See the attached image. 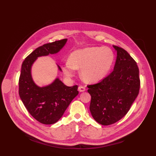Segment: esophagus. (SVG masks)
<instances>
[{
  "label": "esophagus",
  "mask_w": 156,
  "mask_h": 156,
  "mask_svg": "<svg viewBox=\"0 0 156 156\" xmlns=\"http://www.w3.org/2000/svg\"><path fill=\"white\" fill-rule=\"evenodd\" d=\"M86 90V88L84 87H82V86H80V87H78V90L79 92H84Z\"/></svg>",
  "instance_id": "34e87169"
}]
</instances>
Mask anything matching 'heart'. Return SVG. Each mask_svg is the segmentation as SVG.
Instances as JSON below:
<instances>
[{"label":"heart","instance_id":"b5f03b06","mask_svg":"<svg viewBox=\"0 0 156 156\" xmlns=\"http://www.w3.org/2000/svg\"><path fill=\"white\" fill-rule=\"evenodd\" d=\"M114 54L107 47H87L72 52L68 61L62 66L68 78L74 75L75 69H81L82 78L87 82H96L103 78L111 68Z\"/></svg>","mask_w":156,"mask_h":156}]
</instances>
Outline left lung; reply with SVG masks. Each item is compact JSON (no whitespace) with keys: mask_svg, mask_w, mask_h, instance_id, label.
I'll list each match as a JSON object with an SVG mask.
<instances>
[{"mask_svg":"<svg viewBox=\"0 0 156 156\" xmlns=\"http://www.w3.org/2000/svg\"><path fill=\"white\" fill-rule=\"evenodd\" d=\"M112 46L117 51L113 71L97 84L88 86L91 115L102 125L113 124L127 113L140 87L137 63L125 49Z\"/></svg>","mask_w":156,"mask_h":156,"instance_id":"left-lung-1","label":"left lung"}]
</instances>
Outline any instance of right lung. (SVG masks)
<instances>
[{
    "instance_id": "right-lung-1",
    "label": "right lung",
    "mask_w": 156,
    "mask_h": 156,
    "mask_svg": "<svg viewBox=\"0 0 156 156\" xmlns=\"http://www.w3.org/2000/svg\"><path fill=\"white\" fill-rule=\"evenodd\" d=\"M67 39L40 46L25 58L20 75L19 97L29 113L36 120L45 125H51L59 120L72 101L78 94V86L68 87L56 78L45 87L35 84L31 75V68L39 57L55 54L64 48ZM60 72L62 69L57 64Z\"/></svg>"
}]
</instances>
